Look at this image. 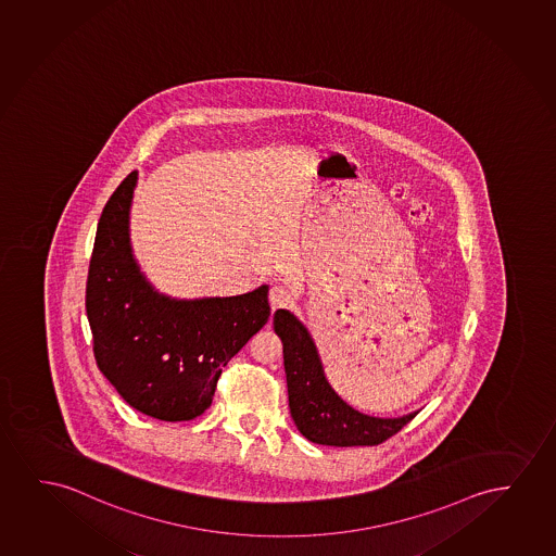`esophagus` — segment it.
Wrapping results in <instances>:
<instances>
[{"instance_id": "esophagus-1", "label": "esophagus", "mask_w": 556, "mask_h": 556, "mask_svg": "<svg viewBox=\"0 0 556 556\" xmlns=\"http://www.w3.org/2000/svg\"><path fill=\"white\" fill-rule=\"evenodd\" d=\"M292 304V294L289 289H285L281 285H274L269 289V305H271V312H277L281 307H289Z\"/></svg>"}]
</instances>
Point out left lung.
Returning <instances> with one entry per match:
<instances>
[{"label":"left lung","instance_id":"left-lung-1","mask_svg":"<svg viewBox=\"0 0 556 556\" xmlns=\"http://www.w3.org/2000/svg\"><path fill=\"white\" fill-rule=\"evenodd\" d=\"M274 327L282 340L290 414L307 441L325 446H376L418 416L414 412L403 418H372L353 410L328 386L304 325L292 313L277 309Z\"/></svg>","mask_w":556,"mask_h":556}]
</instances>
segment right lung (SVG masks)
I'll return each mask as SVG.
<instances>
[{"instance_id":"add662e5","label":"right lung","mask_w":556,"mask_h":556,"mask_svg":"<svg viewBox=\"0 0 556 556\" xmlns=\"http://www.w3.org/2000/svg\"><path fill=\"white\" fill-rule=\"evenodd\" d=\"M135 184L130 173L100 214L85 289L92 351L132 408L188 421L211 406L222 368L269 319L267 287L193 302L157 294L130 254Z\"/></svg>"}]
</instances>
